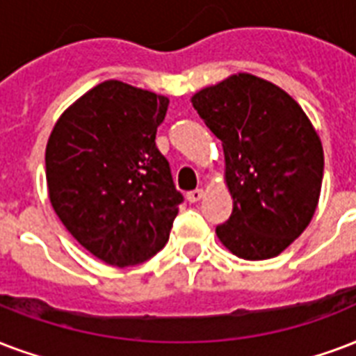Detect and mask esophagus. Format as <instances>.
<instances>
[{"instance_id":"34e87169","label":"esophagus","mask_w":356,"mask_h":356,"mask_svg":"<svg viewBox=\"0 0 356 356\" xmlns=\"http://www.w3.org/2000/svg\"><path fill=\"white\" fill-rule=\"evenodd\" d=\"M202 197H203V190H202V188L192 190V192H188V194H186V200H188L190 203H196V202H200V200H202Z\"/></svg>"}]
</instances>
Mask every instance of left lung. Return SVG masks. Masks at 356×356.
Wrapping results in <instances>:
<instances>
[{
  "label": "left lung",
  "mask_w": 356,
  "mask_h": 356,
  "mask_svg": "<svg viewBox=\"0 0 356 356\" xmlns=\"http://www.w3.org/2000/svg\"><path fill=\"white\" fill-rule=\"evenodd\" d=\"M192 106L224 147L233 211L216 226L220 243L250 261L278 256L319 202L323 145L310 119L284 89L246 72L197 91Z\"/></svg>",
  "instance_id": "1"
}]
</instances>
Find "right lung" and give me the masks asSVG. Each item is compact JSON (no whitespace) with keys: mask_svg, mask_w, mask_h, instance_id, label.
<instances>
[{"mask_svg":"<svg viewBox=\"0 0 356 356\" xmlns=\"http://www.w3.org/2000/svg\"><path fill=\"white\" fill-rule=\"evenodd\" d=\"M168 104L162 95L102 81L65 110L48 138L51 207L108 265L130 267L162 250L183 203L154 143Z\"/></svg>","mask_w":356,"mask_h":356,"instance_id":"obj_1","label":"right lung"}]
</instances>
